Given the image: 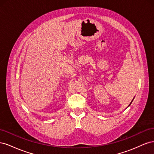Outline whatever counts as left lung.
Masks as SVG:
<instances>
[{
    "label": "left lung",
    "mask_w": 154,
    "mask_h": 154,
    "mask_svg": "<svg viewBox=\"0 0 154 154\" xmlns=\"http://www.w3.org/2000/svg\"><path fill=\"white\" fill-rule=\"evenodd\" d=\"M132 101H133V100H132ZM132 101H131V103H130V104H131V103H132ZM129 105H128V106H129Z\"/></svg>",
    "instance_id": "obj_1"
}]
</instances>
